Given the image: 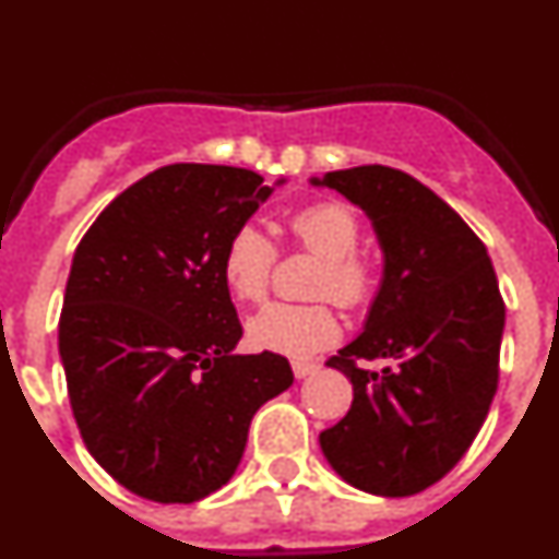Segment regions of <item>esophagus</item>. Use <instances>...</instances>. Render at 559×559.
Returning <instances> with one entry per match:
<instances>
[{
	"label": "esophagus",
	"instance_id": "esophagus-1",
	"mask_svg": "<svg viewBox=\"0 0 559 559\" xmlns=\"http://www.w3.org/2000/svg\"><path fill=\"white\" fill-rule=\"evenodd\" d=\"M290 369H294L296 378L302 380V378H308V374H313L316 369H319V364H313V360H294V364H290Z\"/></svg>",
	"mask_w": 559,
	"mask_h": 559
}]
</instances>
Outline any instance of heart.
I'll list each match as a JSON object with an SVG mask.
<instances>
[{"instance_id":"obj_1","label":"heart","mask_w":559,"mask_h":559,"mask_svg":"<svg viewBox=\"0 0 559 559\" xmlns=\"http://www.w3.org/2000/svg\"><path fill=\"white\" fill-rule=\"evenodd\" d=\"M290 243L322 257L313 294L330 296L341 308H360L372 296L374 271L358 254L360 224L344 201H313L285 221ZM276 249L257 226L243 224L229 235L221 254V274L237 302H260L269 290ZM338 319L328 302L265 305L246 324L251 347L280 355H313L338 338Z\"/></svg>"}]
</instances>
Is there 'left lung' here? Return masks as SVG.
Listing matches in <instances>:
<instances>
[{"label": "left lung", "instance_id": "obj_1", "mask_svg": "<svg viewBox=\"0 0 559 559\" xmlns=\"http://www.w3.org/2000/svg\"><path fill=\"white\" fill-rule=\"evenodd\" d=\"M313 185L367 212L383 249L367 328L328 360L353 380V406L319 442L358 490L414 496L456 467L496 397L503 335L496 271L476 231L408 173L364 165ZM374 357L393 367H357Z\"/></svg>", "mask_w": 559, "mask_h": 559}]
</instances>
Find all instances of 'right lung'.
I'll return each mask as SVG.
<instances>
[{
	"label": "right lung",
	"instance_id": "obj_1",
	"mask_svg": "<svg viewBox=\"0 0 559 559\" xmlns=\"http://www.w3.org/2000/svg\"><path fill=\"white\" fill-rule=\"evenodd\" d=\"M269 195L254 170L167 165L75 249L58 322L69 406L97 464L147 501L224 487L257 408L294 383L283 355L231 353L243 328L221 274L229 235Z\"/></svg>",
	"mask_w": 559,
	"mask_h": 559
}]
</instances>
